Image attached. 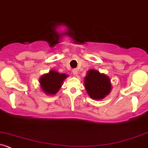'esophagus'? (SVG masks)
<instances>
[{
    "label": "esophagus",
    "mask_w": 148,
    "mask_h": 148,
    "mask_svg": "<svg viewBox=\"0 0 148 148\" xmlns=\"http://www.w3.org/2000/svg\"><path fill=\"white\" fill-rule=\"evenodd\" d=\"M72 73L74 75H77V74H78V70L77 69H74L72 70Z\"/></svg>",
    "instance_id": "obj_1"
}]
</instances>
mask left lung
Wrapping results in <instances>:
<instances>
[{
  "label": "left lung",
  "mask_w": 148,
  "mask_h": 148,
  "mask_svg": "<svg viewBox=\"0 0 148 148\" xmlns=\"http://www.w3.org/2000/svg\"><path fill=\"white\" fill-rule=\"evenodd\" d=\"M84 87L88 96L94 100H101L108 95L112 89L111 79L107 75L96 69L87 71Z\"/></svg>",
  "instance_id": "left-lung-1"
}]
</instances>
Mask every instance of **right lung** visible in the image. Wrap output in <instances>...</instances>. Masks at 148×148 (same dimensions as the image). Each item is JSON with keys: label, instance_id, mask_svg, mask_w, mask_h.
I'll return each mask as SVG.
<instances>
[{"label": "right lung", "instance_id": "add662e5", "mask_svg": "<svg viewBox=\"0 0 148 148\" xmlns=\"http://www.w3.org/2000/svg\"><path fill=\"white\" fill-rule=\"evenodd\" d=\"M67 77L66 74H60L55 70H51L47 74H43L39 79L40 88L46 94H56Z\"/></svg>", "mask_w": 148, "mask_h": 148}]
</instances>
